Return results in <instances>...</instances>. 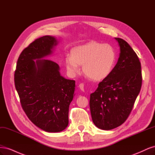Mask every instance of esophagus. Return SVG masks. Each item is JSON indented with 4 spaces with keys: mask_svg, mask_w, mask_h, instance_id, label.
I'll return each mask as SVG.
<instances>
[{
    "mask_svg": "<svg viewBox=\"0 0 155 155\" xmlns=\"http://www.w3.org/2000/svg\"><path fill=\"white\" fill-rule=\"evenodd\" d=\"M79 88L81 89V91H85V85H84L83 83H80V84H79Z\"/></svg>",
    "mask_w": 155,
    "mask_h": 155,
    "instance_id": "obj_1",
    "label": "esophagus"
}]
</instances>
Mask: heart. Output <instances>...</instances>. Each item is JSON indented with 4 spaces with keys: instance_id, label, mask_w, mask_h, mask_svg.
<instances>
[{
    "instance_id": "obj_1",
    "label": "heart",
    "mask_w": 155,
    "mask_h": 155,
    "mask_svg": "<svg viewBox=\"0 0 155 155\" xmlns=\"http://www.w3.org/2000/svg\"><path fill=\"white\" fill-rule=\"evenodd\" d=\"M116 61V51L111 45L92 41L74 48L72 55L65 58V64L74 75L80 71L79 64H83V72L89 79L101 81L111 74Z\"/></svg>"
}]
</instances>
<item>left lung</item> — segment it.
Instances as JSON below:
<instances>
[{"label": "left lung", "mask_w": 155, "mask_h": 155, "mask_svg": "<svg viewBox=\"0 0 155 155\" xmlns=\"http://www.w3.org/2000/svg\"><path fill=\"white\" fill-rule=\"evenodd\" d=\"M114 39L120 50L118 62L91 94L89 103L93 123L103 130L113 129L125 122L142 87L141 64L137 54L125 41Z\"/></svg>", "instance_id": "1"}]
</instances>
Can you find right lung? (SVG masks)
Returning a JSON list of instances; mask_svg holds the SVG:
<instances>
[{
  "label": "right lung",
  "mask_w": 155,
  "mask_h": 155,
  "mask_svg": "<svg viewBox=\"0 0 155 155\" xmlns=\"http://www.w3.org/2000/svg\"><path fill=\"white\" fill-rule=\"evenodd\" d=\"M58 41L45 35L23 50L14 75L21 104L31 122L46 132L58 133L68 125L69 105L74 96V80L63 77L59 65L45 59Z\"/></svg>",
  "instance_id": "obj_1"
}]
</instances>
